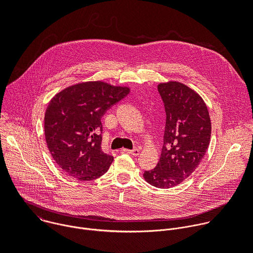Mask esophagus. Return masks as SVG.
<instances>
[{
  "instance_id": "obj_1",
  "label": "esophagus",
  "mask_w": 253,
  "mask_h": 253,
  "mask_svg": "<svg viewBox=\"0 0 253 253\" xmlns=\"http://www.w3.org/2000/svg\"><path fill=\"white\" fill-rule=\"evenodd\" d=\"M123 152H124V153H127V154H130V155H133V156H138L139 153H140L139 149H133V150L123 149Z\"/></svg>"
}]
</instances>
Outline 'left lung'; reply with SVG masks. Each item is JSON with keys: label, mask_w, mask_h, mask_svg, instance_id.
<instances>
[{"label": "left lung", "mask_w": 253, "mask_h": 253, "mask_svg": "<svg viewBox=\"0 0 253 253\" xmlns=\"http://www.w3.org/2000/svg\"><path fill=\"white\" fill-rule=\"evenodd\" d=\"M166 124L157 166L143 174L158 188H171L189 177L204 157L211 137L209 112L203 99L188 86L169 81L158 85Z\"/></svg>", "instance_id": "obj_1"}]
</instances>
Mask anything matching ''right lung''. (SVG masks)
<instances>
[{
  "mask_svg": "<svg viewBox=\"0 0 253 253\" xmlns=\"http://www.w3.org/2000/svg\"><path fill=\"white\" fill-rule=\"evenodd\" d=\"M129 92L128 87L91 81L69 86L51 99L45 138L53 159L67 175L90 181L109 169L114 158L101 149V118Z\"/></svg>",
  "mask_w": 253,
  "mask_h": 253,
  "instance_id": "add662e5",
  "label": "right lung"
}]
</instances>
